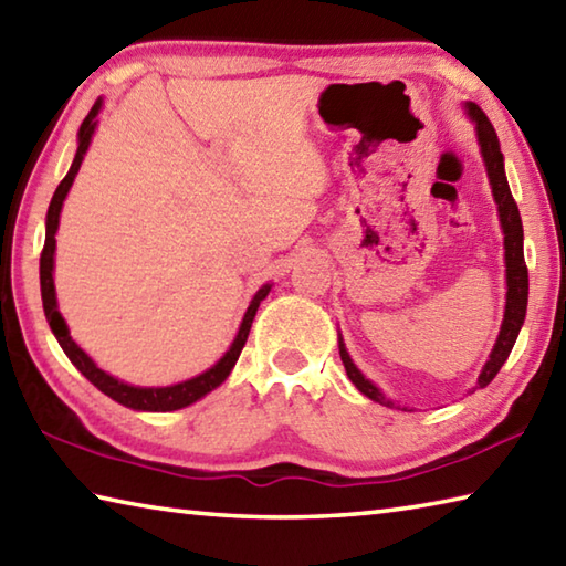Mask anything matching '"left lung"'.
Here are the masks:
<instances>
[{"label": "left lung", "mask_w": 566, "mask_h": 566, "mask_svg": "<svg viewBox=\"0 0 566 566\" xmlns=\"http://www.w3.org/2000/svg\"><path fill=\"white\" fill-rule=\"evenodd\" d=\"M465 111H468V115H471V120L475 123L478 145H481L490 187H493V197H495L497 214H500V227H503V233H505V273H507L505 317H503V325H500V335L495 339V347H493V352H490V359L485 361L481 377H478V384H475V389H483L495 379L500 367L505 365L510 352H513V345L520 335V327H522V323H525L530 281H527L525 251H522V219H520V209L513 199V191H510V185H507L503 153H500L497 135L493 130V125H490L488 115L478 108L475 103H465ZM339 357H343L347 377L361 394H365V397L391 407V401L384 399V394L375 387V384L365 379V375H361V371L355 367V361L349 359L343 339H339Z\"/></svg>", "instance_id": "1"}]
</instances>
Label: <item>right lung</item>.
I'll return each instance as SVG.
<instances>
[{"instance_id":"1","label":"right lung","mask_w":566,"mask_h":566,"mask_svg":"<svg viewBox=\"0 0 566 566\" xmlns=\"http://www.w3.org/2000/svg\"><path fill=\"white\" fill-rule=\"evenodd\" d=\"M101 105L103 101L98 98L95 105L91 108V113L85 115V120L81 123V130H78V150L76 157H73V165L69 169V175L61 179V185L53 191V199L49 205L46 211V241H44V251H41V261H39V279H41V301H44V313L49 319V327L51 333L56 335L61 349L66 352V357L76 365V369L81 375L88 379L93 387H98L103 394H108V397L117 403H123L127 409H135V411H175V409H185L189 403H195L197 399L205 397L211 389H217L219 384L231 375L233 365H237V359L241 355L243 345H247L249 333H251V323L255 317V311H259V305L265 295H269L271 285L265 283L259 293L253 295V301L249 305L247 315L241 319V327H239V335L233 339L231 347L227 349V355H223L214 367L201 371L199 377L195 379H187V381H179L172 384V387H133V384H125L120 379L111 377L108 371H103L95 361L85 355V352L73 343L71 333L66 327V319L61 317L59 313V305H56V287H53V251H56V231H59V214H61V207H63V199H66L69 189L73 185V179H76L81 163H83V155L88 150L91 145V137L95 133V115L101 113Z\"/></svg>"}]
</instances>
